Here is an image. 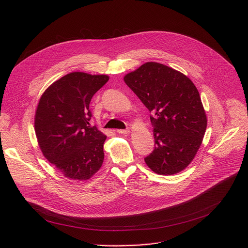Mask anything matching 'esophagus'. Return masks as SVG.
I'll list each match as a JSON object with an SVG mask.
<instances>
[{
	"label": "esophagus",
	"mask_w": 248,
	"mask_h": 248,
	"mask_svg": "<svg viewBox=\"0 0 248 248\" xmlns=\"http://www.w3.org/2000/svg\"><path fill=\"white\" fill-rule=\"evenodd\" d=\"M117 133L120 135H127L130 133L129 129H125V130H117Z\"/></svg>",
	"instance_id": "esophagus-1"
}]
</instances>
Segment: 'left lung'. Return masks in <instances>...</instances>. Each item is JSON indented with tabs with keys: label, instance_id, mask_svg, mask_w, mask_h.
Returning <instances> with one entry per match:
<instances>
[{
	"label": "left lung",
	"instance_id": "left-lung-1",
	"mask_svg": "<svg viewBox=\"0 0 248 248\" xmlns=\"http://www.w3.org/2000/svg\"><path fill=\"white\" fill-rule=\"evenodd\" d=\"M127 86L153 113L155 149L144 158L158 175H174L194 159L207 117L194 83L163 64L147 62L124 76Z\"/></svg>",
	"mask_w": 248,
	"mask_h": 248
}]
</instances>
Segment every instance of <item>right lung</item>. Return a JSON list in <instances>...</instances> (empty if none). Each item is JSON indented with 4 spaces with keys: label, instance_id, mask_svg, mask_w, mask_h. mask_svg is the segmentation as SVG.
<instances>
[{
    "label": "right lung",
    "instance_id": "1",
    "mask_svg": "<svg viewBox=\"0 0 248 248\" xmlns=\"http://www.w3.org/2000/svg\"><path fill=\"white\" fill-rule=\"evenodd\" d=\"M108 80L104 74L71 72L45 91L36 108V138L44 156L72 180H88L102 166L107 137L91 126L89 106Z\"/></svg>",
    "mask_w": 248,
    "mask_h": 248
}]
</instances>
